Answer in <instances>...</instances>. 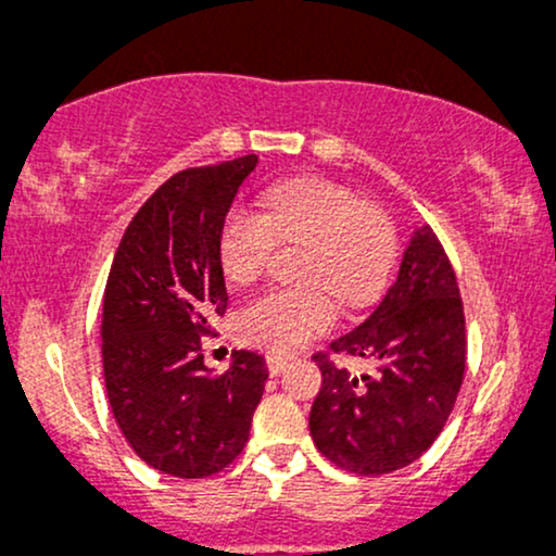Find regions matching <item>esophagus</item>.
I'll return each instance as SVG.
<instances>
[{"instance_id": "1", "label": "esophagus", "mask_w": 556, "mask_h": 556, "mask_svg": "<svg viewBox=\"0 0 556 556\" xmlns=\"http://www.w3.org/2000/svg\"><path fill=\"white\" fill-rule=\"evenodd\" d=\"M267 362V369H270V375H280V371L286 369V364H289V356H280V354H270L265 358Z\"/></svg>"}]
</instances>
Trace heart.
<instances>
[{
  "label": "heart",
  "mask_w": 556,
  "mask_h": 556,
  "mask_svg": "<svg viewBox=\"0 0 556 556\" xmlns=\"http://www.w3.org/2000/svg\"><path fill=\"white\" fill-rule=\"evenodd\" d=\"M280 244H306L302 278L319 289H273L239 315L247 343L289 354L323 336L336 323L328 293L349 309L380 299L397 260V228L382 207L349 187L299 176L263 194V213L233 207L218 233V263L231 286H250L270 265Z\"/></svg>",
  "instance_id": "heart-1"
}]
</instances>
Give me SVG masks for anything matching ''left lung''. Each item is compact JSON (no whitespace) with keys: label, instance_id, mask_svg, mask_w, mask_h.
I'll use <instances>...</instances> for the list:
<instances>
[{"label":"left lung","instance_id":"left-lung-1","mask_svg":"<svg viewBox=\"0 0 556 556\" xmlns=\"http://www.w3.org/2000/svg\"><path fill=\"white\" fill-rule=\"evenodd\" d=\"M336 355L371 357L358 378ZM323 371L309 414L319 453L343 471L382 476L406 468L440 437L466 375V315L445 247L419 228L393 289L356 330L312 356Z\"/></svg>","mask_w":556,"mask_h":556}]
</instances>
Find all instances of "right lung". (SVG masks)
<instances>
[{
    "label": "right lung",
    "instance_id": "right-lung-1",
    "mask_svg": "<svg viewBox=\"0 0 556 556\" xmlns=\"http://www.w3.org/2000/svg\"><path fill=\"white\" fill-rule=\"evenodd\" d=\"M257 155L185 168L155 189L119 241L101 312L106 395L124 440L155 471L205 479L250 440L267 367L237 351L211 377L202 338L228 306L218 233Z\"/></svg>",
    "mask_w": 556,
    "mask_h": 556
}]
</instances>
